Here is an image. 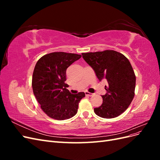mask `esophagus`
<instances>
[{
    "instance_id": "obj_1",
    "label": "esophagus",
    "mask_w": 160,
    "mask_h": 160,
    "mask_svg": "<svg viewBox=\"0 0 160 160\" xmlns=\"http://www.w3.org/2000/svg\"><path fill=\"white\" fill-rule=\"evenodd\" d=\"M85 93V95H86L87 96H89V97H91V96H92V95H93V93H89V92H88V91H86Z\"/></svg>"
}]
</instances>
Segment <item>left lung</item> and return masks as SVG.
<instances>
[{
	"mask_svg": "<svg viewBox=\"0 0 160 160\" xmlns=\"http://www.w3.org/2000/svg\"><path fill=\"white\" fill-rule=\"evenodd\" d=\"M82 56L100 81H108L107 93L101 95L103 103L94 108L95 113L106 119L118 117L128 108L135 95L136 78L129 61L113 50L82 53Z\"/></svg>",
	"mask_w": 160,
	"mask_h": 160,
	"instance_id": "left-lung-1",
	"label": "left lung"
}]
</instances>
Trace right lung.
<instances>
[{
	"mask_svg": "<svg viewBox=\"0 0 160 160\" xmlns=\"http://www.w3.org/2000/svg\"><path fill=\"white\" fill-rule=\"evenodd\" d=\"M81 55L54 52L40 58L34 69L32 87L41 108L51 118L69 119L77 113L84 92L71 94L65 83L66 70Z\"/></svg>",
	"mask_w": 160,
	"mask_h": 160,
	"instance_id": "right-lung-1",
	"label": "right lung"
}]
</instances>
